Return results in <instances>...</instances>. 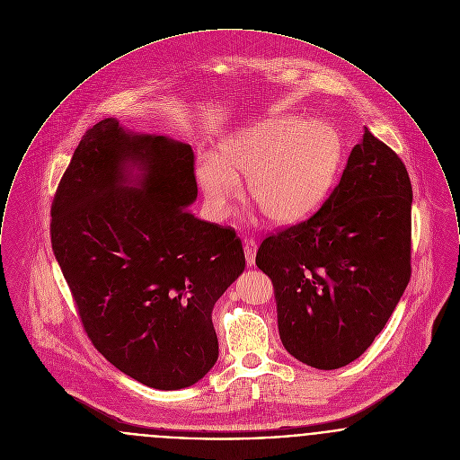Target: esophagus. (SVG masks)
Masks as SVG:
<instances>
[{"mask_svg":"<svg viewBox=\"0 0 460 460\" xmlns=\"http://www.w3.org/2000/svg\"><path fill=\"white\" fill-rule=\"evenodd\" d=\"M256 252H258V243L252 241V239H245L243 241V254H245V263H247V266L254 265Z\"/></svg>","mask_w":460,"mask_h":460,"instance_id":"esophagus-1","label":"esophagus"}]
</instances>
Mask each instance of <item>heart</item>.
Segmentation results:
<instances>
[{
	"mask_svg": "<svg viewBox=\"0 0 460 460\" xmlns=\"http://www.w3.org/2000/svg\"><path fill=\"white\" fill-rule=\"evenodd\" d=\"M341 161L336 129L323 121L273 118L225 138L218 155L204 157L197 180L209 208L225 213L242 180L254 204L277 225L314 217L332 189Z\"/></svg>",
	"mask_w": 460,
	"mask_h": 460,
	"instance_id": "heart-1",
	"label": "heart"
}]
</instances>
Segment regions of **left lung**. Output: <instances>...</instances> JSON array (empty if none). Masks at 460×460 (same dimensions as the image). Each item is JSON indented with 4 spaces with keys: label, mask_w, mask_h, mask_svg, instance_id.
Here are the masks:
<instances>
[{
    "label": "left lung",
    "mask_w": 460,
    "mask_h": 460,
    "mask_svg": "<svg viewBox=\"0 0 460 460\" xmlns=\"http://www.w3.org/2000/svg\"><path fill=\"white\" fill-rule=\"evenodd\" d=\"M411 211L405 164L365 128L323 206L260 245L296 360L334 370L385 329L411 280Z\"/></svg>",
    "instance_id": "1"
}]
</instances>
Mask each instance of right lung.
Segmentation results:
<instances>
[{
  "mask_svg": "<svg viewBox=\"0 0 460 460\" xmlns=\"http://www.w3.org/2000/svg\"><path fill=\"white\" fill-rule=\"evenodd\" d=\"M195 199L192 146L107 118L81 138L51 206V247L88 338L164 391L218 360L211 314L245 266L241 239L195 218Z\"/></svg>",
  "mask_w": 460,
  "mask_h": 460,
  "instance_id": "add662e5",
  "label": "right lung"
}]
</instances>
